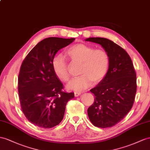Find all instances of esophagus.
I'll return each instance as SVG.
<instances>
[{"instance_id":"esophagus-1","label":"esophagus","mask_w":150,"mask_h":150,"mask_svg":"<svg viewBox=\"0 0 150 150\" xmlns=\"http://www.w3.org/2000/svg\"><path fill=\"white\" fill-rule=\"evenodd\" d=\"M74 94H75V97H78L79 96H80V94H81V93H80V92H75Z\"/></svg>"}]
</instances>
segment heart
Here are the masks:
<instances>
[{
  "label": "heart",
  "instance_id": "1",
  "mask_svg": "<svg viewBox=\"0 0 150 150\" xmlns=\"http://www.w3.org/2000/svg\"><path fill=\"white\" fill-rule=\"evenodd\" d=\"M67 55L74 62L81 63L79 74L68 83V90L82 91L95 83L101 82L105 77L110 65L108 54L105 50L95 49L93 46L76 44L71 46L67 51ZM54 74L60 80L67 82L70 79L67 61L62 55H56L52 61Z\"/></svg>",
  "mask_w": 150,
  "mask_h": 150
}]
</instances>
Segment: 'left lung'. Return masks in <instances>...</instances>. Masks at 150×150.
Segmentation results:
<instances>
[{"label": "left lung", "mask_w": 150, "mask_h": 150, "mask_svg": "<svg viewBox=\"0 0 150 150\" xmlns=\"http://www.w3.org/2000/svg\"><path fill=\"white\" fill-rule=\"evenodd\" d=\"M85 40L101 45L109 55L110 65L105 77L90 90L95 99L87 109V115L94 126L111 127L132 108L137 89L136 72L127 52L113 41L101 37Z\"/></svg>", "instance_id": "left-lung-1"}]
</instances>
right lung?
Wrapping results in <instances>:
<instances>
[{
  "instance_id": "obj_1",
  "label": "right lung",
  "mask_w": 150,
  "mask_h": 150,
  "mask_svg": "<svg viewBox=\"0 0 150 150\" xmlns=\"http://www.w3.org/2000/svg\"><path fill=\"white\" fill-rule=\"evenodd\" d=\"M75 38L49 37L34 47L23 61L18 93L23 112L39 127L50 129L62 121L68 101L74 93L62 91L63 83L53 70L52 61L61 49Z\"/></svg>"
}]
</instances>
